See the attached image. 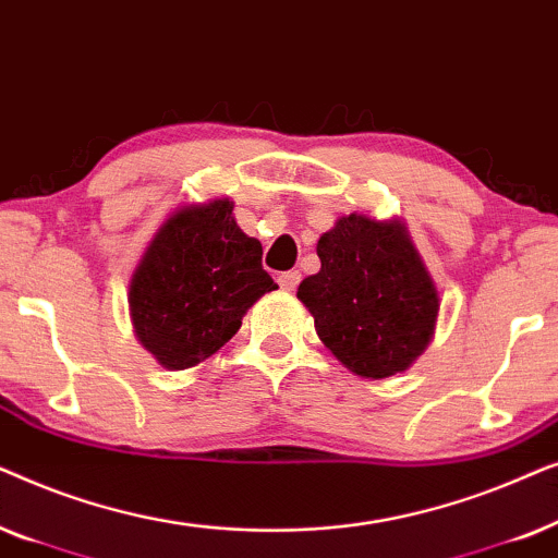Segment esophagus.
Masks as SVG:
<instances>
[{
	"label": "esophagus",
	"instance_id": "1",
	"mask_svg": "<svg viewBox=\"0 0 558 558\" xmlns=\"http://www.w3.org/2000/svg\"><path fill=\"white\" fill-rule=\"evenodd\" d=\"M300 279H302V274L300 271H284V274H279V287L281 289H287V292H292V289H296V284H300Z\"/></svg>",
	"mask_w": 558,
	"mask_h": 558
}]
</instances>
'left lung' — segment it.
<instances>
[{"label":"left lung","instance_id":"1","mask_svg":"<svg viewBox=\"0 0 558 558\" xmlns=\"http://www.w3.org/2000/svg\"><path fill=\"white\" fill-rule=\"evenodd\" d=\"M317 256L296 296L325 348L361 378L409 371L437 330L439 292L407 223L350 213L319 235Z\"/></svg>","mask_w":558,"mask_h":558}]
</instances>
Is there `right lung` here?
Wrapping results in <instances>:
<instances>
[{"label": "right lung", "mask_w": 558, "mask_h": 558, "mask_svg": "<svg viewBox=\"0 0 558 558\" xmlns=\"http://www.w3.org/2000/svg\"><path fill=\"white\" fill-rule=\"evenodd\" d=\"M262 254V243L235 223L228 197L174 208L129 281V315L142 348L167 371L218 353L254 302L277 289Z\"/></svg>", "instance_id": "right-lung-1"}]
</instances>
